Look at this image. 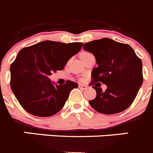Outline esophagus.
Instances as JSON below:
<instances>
[{
  "label": "esophagus",
  "instance_id": "1",
  "mask_svg": "<svg viewBox=\"0 0 153 153\" xmlns=\"http://www.w3.org/2000/svg\"><path fill=\"white\" fill-rule=\"evenodd\" d=\"M79 88L82 89H87V86L86 85H82V84H79Z\"/></svg>",
  "mask_w": 153,
  "mask_h": 153
}]
</instances>
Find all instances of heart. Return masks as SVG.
I'll return each mask as SVG.
<instances>
[{
	"label": "heart",
	"mask_w": 153,
	"mask_h": 153,
	"mask_svg": "<svg viewBox=\"0 0 153 153\" xmlns=\"http://www.w3.org/2000/svg\"><path fill=\"white\" fill-rule=\"evenodd\" d=\"M85 54H86V53H85Z\"/></svg>",
	"instance_id": "heart-1"
}]
</instances>
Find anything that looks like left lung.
<instances>
[{
  "label": "left lung",
  "instance_id": "8db88e82",
  "mask_svg": "<svg viewBox=\"0 0 153 153\" xmlns=\"http://www.w3.org/2000/svg\"><path fill=\"white\" fill-rule=\"evenodd\" d=\"M82 48L93 54L98 64L92 71V82L107 86L105 91L99 88L101 85L92 86L96 97L89 101V105L105 114L126 110L134 101L143 81L140 58L129 45L108 38L85 43Z\"/></svg>",
  "mask_w": 153,
  "mask_h": 153
}]
</instances>
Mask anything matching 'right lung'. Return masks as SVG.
Here are the masks:
<instances>
[{
    "instance_id": "obj_1",
    "label": "right lung",
    "mask_w": 153,
    "mask_h": 153,
    "mask_svg": "<svg viewBox=\"0 0 153 153\" xmlns=\"http://www.w3.org/2000/svg\"><path fill=\"white\" fill-rule=\"evenodd\" d=\"M82 45V42L44 41L19 51L10 65V87L26 111L38 117H49L62 109L71 91L78 84L67 80L64 85L54 86L48 76L64 69Z\"/></svg>"
}]
</instances>
